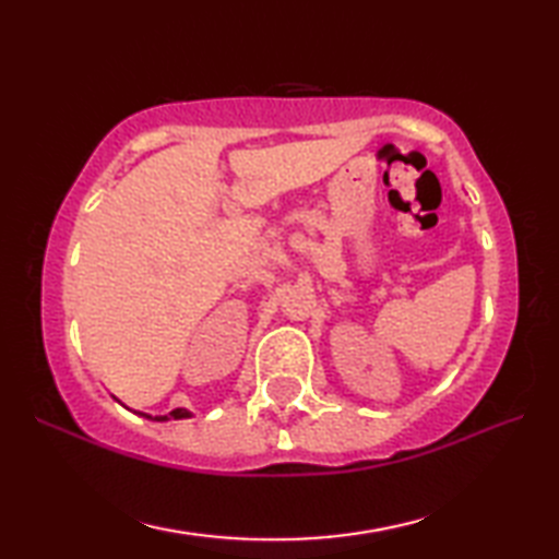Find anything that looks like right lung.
Instances as JSON below:
<instances>
[{"mask_svg":"<svg viewBox=\"0 0 559 559\" xmlns=\"http://www.w3.org/2000/svg\"><path fill=\"white\" fill-rule=\"evenodd\" d=\"M141 415H146V413H141ZM146 418H151V415H146ZM168 418H175V420H182V418H192V413H189L187 408H175V411H170L168 415H156V418L153 420H168Z\"/></svg>","mask_w":559,"mask_h":559,"instance_id":"add662e5","label":"right lung"}]
</instances>
